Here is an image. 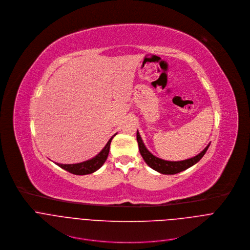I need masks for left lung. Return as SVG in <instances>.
<instances>
[{
	"instance_id": "left-lung-1",
	"label": "left lung",
	"mask_w": 250,
	"mask_h": 250,
	"mask_svg": "<svg viewBox=\"0 0 250 250\" xmlns=\"http://www.w3.org/2000/svg\"><path fill=\"white\" fill-rule=\"evenodd\" d=\"M137 142H138V146H139L140 154L143 157L146 164L149 167H152L153 169H155L156 171H158L162 174H176L178 172H181V171L191 167L192 166L196 165L199 161L203 158V156L206 154L207 149L210 146V144H209L200 154H198L197 156H195L193 158H190V159L184 160V161H179V162H170V161L162 160V159L154 156L151 152H149L148 149L146 147L138 130H137Z\"/></svg>"
}]
</instances>
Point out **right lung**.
Returning <instances> with one entry per match:
<instances>
[{"mask_svg":"<svg viewBox=\"0 0 250 250\" xmlns=\"http://www.w3.org/2000/svg\"><path fill=\"white\" fill-rule=\"evenodd\" d=\"M116 134H114L109 141L107 142V144L105 145V146L99 152L95 157H93L92 159L83 162V163H79V164H74V165H62V164H56L58 167H60L61 168L73 173V174H77V175H85V174H90L93 173L94 171H96L97 169L101 168L104 164L105 163L108 154H109V148H110V143L113 139V137Z\"/></svg>","mask_w":250,"mask_h":250,"instance_id":"obj_1","label":"right lung"}]
</instances>
